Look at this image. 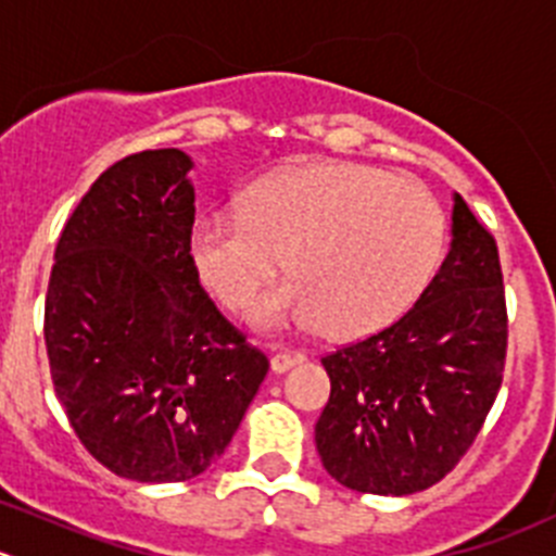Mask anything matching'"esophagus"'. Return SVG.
<instances>
[{"mask_svg": "<svg viewBox=\"0 0 556 556\" xmlns=\"http://www.w3.org/2000/svg\"><path fill=\"white\" fill-rule=\"evenodd\" d=\"M304 354H274L271 356V370L274 372H288L290 367L302 365Z\"/></svg>", "mask_w": 556, "mask_h": 556, "instance_id": "34e87169", "label": "esophagus"}]
</instances>
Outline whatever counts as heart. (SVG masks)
<instances>
[{"instance_id":"obj_1","label":"heart","mask_w":556,"mask_h":556,"mask_svg":"<svg viewBox=\"0 0 556 556\" xmlns=\"http://www.w3.org/2000/svg\"><path fill=\"white\" fill-rule=\"evenodd\" d=\"M444 241L447 222L428 189L365 164H326L261 178L238 214H197L186 257L230 313L257 304L279 257L288 282L263 299L257 326L313 318L320 334L354 340L414 307Z\"/></svg>"}]
</instances>
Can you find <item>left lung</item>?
<instances>
[{
	"label": "left lung",
	"mask_w": 556,
	"mask_h": 556,
	"mask_svg": "<svg viewBox=\"0 0 556 556\" xmlns=\"http://www.w3.org/2000/svg\"><path fill=\"white\" fill-rule=\"evenodd\" d=\"M505 354L496 241L455 194L453 243L417 304L320 359L331 378L315 425L324 469L362 494L430 489L480 433L500 395Z\"/></svg>",
	"instance_id": "left-lung-1"
}]
</instances>
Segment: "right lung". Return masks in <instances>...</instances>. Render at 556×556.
Segmentation results:
<instances>
[{
	"mask_svg": "<svg viewBox=\"0 0 556 556\" xmlns=\"http://www.w3.org/2000/svg\"><path fill=\"white\" fill-rule=\"evenodd\" d=\"M191 167L178 148L112 164L65 222L46 293L56 401L87 453L137 482L216 464L268 372L186 257Z\"/></svg>",
	"mask_w": 556,
	"mask_h": 556,
	"instance_id": "right-lung-1",
	"label": "right lung"
}]
</instances>
